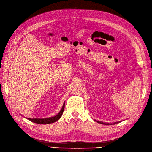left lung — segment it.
<instances>
[{
	"label": "left lung",
	"instance_id": "8db88e82",
	"mask_svg": "<svg viewBox=\"0 0 152 152\" xmlns=\"http://www.w3.org/2000/svg\"><path fill=\"white\" fill-rule=\"evenodd\" d=\"M94 121L99 123V124H104V125H113V124H118L119 122H121V121H119V122H113V123H108V122H103L102 121H96V120H94Z\"/></svg>",
	"mask_w": 152,
	"mask_h": 152
}]
</instances>
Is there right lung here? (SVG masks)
<instances>
[{
	"instance_id": "add662e5",
	"label": "right lung",
	"mask_w": 152,
	"mask_h": 152,
	"mask_svg": "<svg viewBox=\"0 0 152 152\" xmlns=\"http://www.w3.org/2000/svg\"><path fill=\"white\" fill-rule=\"evenodd\" d=\"M64 108H65V102L63 104V106L61 110V111L59 112V113L53 117H50V118H25L27 119H28L29 121L36 123V124H51L53 122H54L57 121L58 120H59L61 117L62 116V115L64 112Z\"/></svg>"
}]
</instances>
